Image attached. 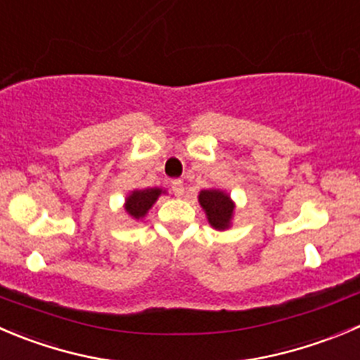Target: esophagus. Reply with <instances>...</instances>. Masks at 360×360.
<instances>
[{
    "mask_svg": "<svg viewBox=\"0 0 360 360\" xmlns=\"http://www.w3.org/2000/svg\"><path fill=\"white\" fill-rule=\"evenodd\" d=\"M172 191H174V195H176V197H183V193H184L183 181H181V179H174L172 181Z\"/></svg>",
    "mask_w": 360,
    "mask_h": 360,
    "instance_id": "obj_1",
    "label": "esophagus"
}]
</instances>
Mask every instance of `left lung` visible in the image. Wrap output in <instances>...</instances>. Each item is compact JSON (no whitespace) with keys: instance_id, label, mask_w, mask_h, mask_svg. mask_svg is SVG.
<instances>
[{"instance_id":"obj_1","label":"left lung","mask_w":360,"mask_h":360,"mask_svg":"<svg viewBox=\"0 0 360 360\" xmlns=\"http://www.w3.org/2000/svg\"><path fill=\"white\" fill-rule=\"evenodd\" d=\"M198 202H200L202 209L205 211L207 221L211 223L212 229H229L230 223H232L233 209H236L230 195H226L221 190H216V188H211V190H202L198 193Z\"/></svg>"}]
</instances>
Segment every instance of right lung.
<instances>
[{
  "label": "right lung",
  "mask_w": 360,
  "mask_h": 360,
  "mask_svg": "<svg viewBox=\"0 0 360 360\" xmlns=\"http://www.w3.org/2000/svg\"><path fill=\"white\" fill-rule=\"evenodd\" d=\"M163 193L162 188H146V190H134L127 197L124 202V211L134 219H141L148 214L149 209L153 207L160 195Z\"/></svg>",
  "instance_id": "add662e5"
}]
</instances>
